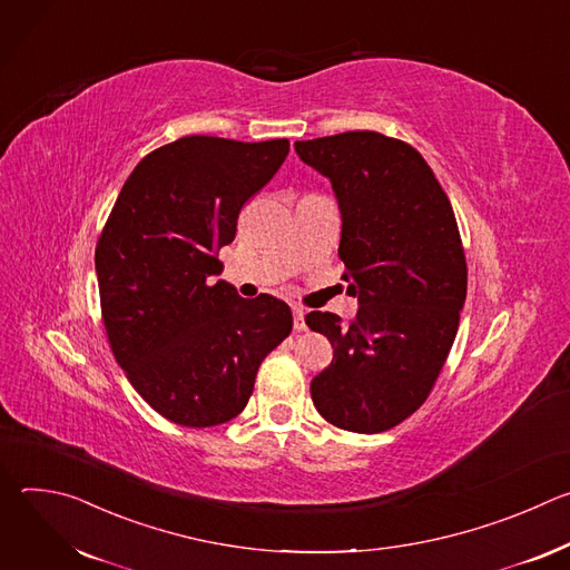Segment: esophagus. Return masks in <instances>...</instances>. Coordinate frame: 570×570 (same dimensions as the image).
Listing matches in <instances>:
<instances>
[{
  "label": "esophagus",
  "instance_id": "34e87169",
  "mask_svg": "<svg viewBox=\"0 0 570 570\" xmlns=\"http://www.w3.org/2000/svg\"><path fill=\"white\" fill-rule=\"evenodd\" d=\"M293 330H295V332H304V330H306L304 308H299V306H293Z\"/></svg>",
  "mask_w": 570,
  "mask_h": 570
}]
</instances>
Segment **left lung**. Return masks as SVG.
<instances>
[{"instance_id": "1", "label": "left lung", "mask_w": 570, "mask_h": 570, "mask_svg": "<svg viewBox=\"0 0 570 570\" xmlns=\"http://www.w3.org/2000/svg\"><path fill=\"white\" fill-rule=\"evenodd\" d=\"M304 165L332 180L347 293L358 313L311 311L334 361L311 381L317 413L352 433H383L431 394L458 334L466 262L449 196L426 159L374 130L295 141Z\"/></svg>"}]
</instances>
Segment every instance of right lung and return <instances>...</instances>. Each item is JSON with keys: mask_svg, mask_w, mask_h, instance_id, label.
Returning a JSON list of instances; mask_svg holds the SVG:
<instances>
[{"mask_svg": "<svg viewBox=\"0 0 570 570\" xmlns=\"http://www.w3.org/2000/svg\"><path fill=\"white\" fill-rule=\"evenodd\" d=\"M288 139L180 137L148 153L124 183L95 264L110 350L141 399L174 424L236 417L262 361L291 334L273 295L243 299L218 250L240 207L282 167Z\"/></svg>", "mask_w": 570, "mask_h": 570, "instance_id": "1", "label": "right lung"}]
</instances>
